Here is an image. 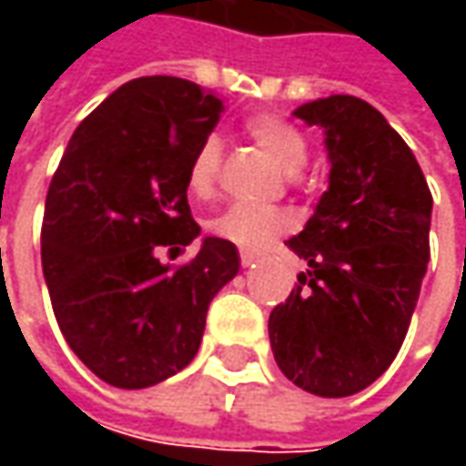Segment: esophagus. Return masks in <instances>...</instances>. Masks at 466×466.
<instances>
[{"instance_id": "obj_1", "label": "esophagus", "mask_w": 466, "mask_h": 466, "mask_svg": "<svg viewBox=\"0 0 466 466\" xmlns=\"http://www.w3.org/2000/svg\"><path fill=\"white\" fill-rule=\"evenodd\" d=\"M238 257H241L243 267H254V261H257V251H248V248H241V251H238Z\"/></svg>"}]
</instances>
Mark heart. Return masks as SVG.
Returning a JSON list of instances; mask_svg holds the SVG:
<instances>
[{"instance_id":"heart-1","label":"heart","mask_w":466,"mask_h":466,"mask_svg":"<svg viewBox=\"0 0 466 466\" xmlns=\"http://www.w3.org/2000/svg\"><path fill=\"white\" fill-rule=\"evenodd\" d=\"M246 132L278 163L285 176H298L306 168L309 142L290 121L275 116V114H259V116L248 118ZM220 168H223V142L218 137H207L191 155L187 170L188 191L194 197H209L218 188ZM290 225H293L290 218L282 209L236 202V205L225 207L215 218H209L207 230L218 238L236 243V246L257 248V246H264V243L275 241L282 233H288Z\"/></svg>"}]
</instances>
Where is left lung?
Returning <instances> with one entry per match:
<instances>
[{"label": "left lung", "instance_id": "left-lung-1", "mask_svg": "<svg viewBox=\"0 0 466 466\" xmlns=\"http://www.w3.org/2000/svg\"><path fill=\"white\" fill-rule=\"evenodd\" d=\"M296 116L324 129L329 188L288 241L309 269L269 313V342L293 384L350 397L402 348L431 257L433 197L407 142L366 100L329 96Z\"/></svg>", "mask_w": 466, "mask_h": 466}]
</instances>
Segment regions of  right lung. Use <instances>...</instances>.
Instances as JSON below:
<instances>
[{
    "label": "right lung",
    "mask_w": 466,
    "mask_h": 466,
    "mask_svg": "<svg viewBox=\"0 0 466 466\" xmlns=\"http://www.w3.org/2000/svg\"><path fill=\"white\" fill-rule=\"evenodd\" d=\"M223 100L181 77L121 85L69 139L46 194L41 261L66 345L106 384L145 389L187 368L209 300L238 275V251L207 236L187 264H163L199 236L187 170Z\"/></svg>",
    "instance_id": "add662e5"
}]
</instances>
